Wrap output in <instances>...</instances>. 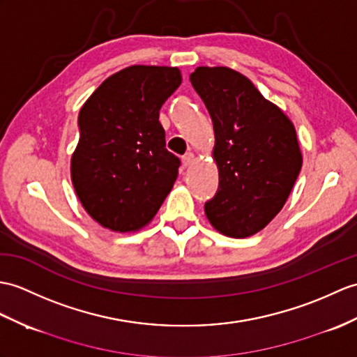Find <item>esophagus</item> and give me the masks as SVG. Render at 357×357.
<instances>
[{
    "label": "esophagus",
    "instance_id": "esophagus-1",
    "mask_svg": "<svg viewBox=\"0 0 357 357\" xmlns=\"http://www.w3.org/2000/svg\"><path fill=\"white\" fill-rule=\"evenodd\" d=\"M195 161V153L193 152H187L184 156H182V164L185 165V167H188L190 164H192Z\"/></svg>",
    "mask_w": 357,
    "mask_h": 357
}]
</instances>
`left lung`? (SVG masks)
Listing matches in <instances>:
<instances>
[{
	"label": "left lung",
	"mask_w": 357,
	"mask_h": 357,
	"mask_svg": "<svg viewBox=\"0 0 357 357\" xmlns=\"http://www.w3.org/2000/svg\"><path fill=\"white\" fill-rule=\"evenodd\" d=\"M190 82L216 135L219 187L205 202L206 218L229 237L259 233L283 208L300 175L294 124L250 79L227 66H199Z\"/></svg>",
	"instance_id": "8db88e82"
}]
</instances>
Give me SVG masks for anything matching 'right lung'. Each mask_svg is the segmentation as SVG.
Segmentation results:
<instances>
[{
    "instance_id": "obj_1",
    "label": "right lung",
    "mask_w": 357,
    "mask_h": 357,
    "mask_svg": "<svg viewBox=\"0 0 357 357\" xmlns=\"http://www.w3.org/2000/svg\"><path fill=\"white\" fill-rule=\"evenodd\" d=\"M181 82L178 68L134 65L107 77L82 106L73 185L105 228L139 229L170 193L181 161L165 149L160 109Z\"/></svg>"
}]
</instances>
